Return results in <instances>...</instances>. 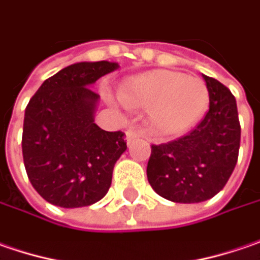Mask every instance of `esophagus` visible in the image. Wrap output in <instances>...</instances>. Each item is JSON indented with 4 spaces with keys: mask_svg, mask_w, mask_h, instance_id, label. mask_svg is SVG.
Returning <instances> with one entry per match:
<instances>
[{
    "mask_svg": "<svg viewBox=\"0 0 260 260\" xmlns=\"http://www.w3.org/2000/svg\"><path fill=\"white\" fill-rule=\"evenodd\" d=\"M125 137H126V141L131 142L132 140H135V138H140V137H141V132L134 129V128H129V129L125 132Z\"/></svg>",
    "mask_w": 260,
    "mask_h": 260,
    "instance_id": "obj_1",
    "label": "esophagus"
}]
</instances>
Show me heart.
<instances>
[{
  "label": "heart",
  "mask_w": 260,
  "mask_h": 260,
  "mask_svg": "<svg viewBox=\"0 0 260 260\" xmlns=\"http://www.w3.org/2000/svg\"><path fill=\"white\" fill-rule=\"evenodd\" d=\"M120 99L129 106H148V122L163 137L179 135L193 126L209 105L208 85L199 77L154 70L126 80Z\"/></svg>",
  "instance_id": "heart-1"
}]
</instances>
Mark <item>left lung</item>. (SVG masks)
<instances>
[{
	"label": "left lung",
	"mask_w": 260,
	"mask_h": 260,
	"mask_svg": "<svg viewBox=\"0 0 260 260\" xmlns=\"http://www.w3.org/2000/svg\"><path fill=\"white\" fill-rule=\"evenodd\" d=\"M209 109L198 126L175 141L151 145L147 177L164 199L195 204L211 199L229 182L240 148L236 99L218 80L202 75Z\"/></svg>",
	"instance_id": "1"
}]
</instances>
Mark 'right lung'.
Wrapping results in <instances>:
<instances>
[{
    "mask_svg": "<svg viewBox=\"0 0 260 260\" xmlns=\"http://www.w3.org/2000/svg\"><path fill=\"white\" fill-rule=\"evenodd\" d=\"M116 62H77L45 80L23 123V161L36 192L52 205L80 208L108 193L115 163L126 150L122 131L94 123L100 96L90 87Z\"/></svg>",
    "mask_w": 260,
    "mask_h": 260,
    "instance_id": "add662e5",
    "label": "right lung"
}]
</instances>
